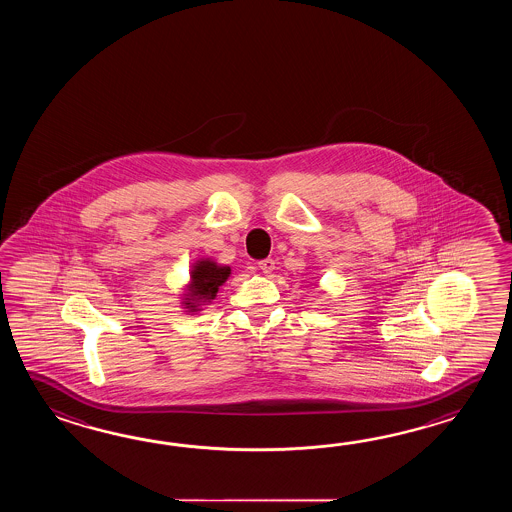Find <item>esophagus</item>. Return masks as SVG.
I'll use <instances>...</instances> for the list:
<instances>
[{"label": "esophagus", "mask_w": 512, "mask_h": 512, "mask_svg": "<svg viewBox=\"0 0 512 512\" xmlns=\"http://www.w3.org/2000/svg\"><path fill=\"white\" fill-rule=\"evenodd\" d=\"M258 269H260L263 274H271V272L274 271V260L267 258V260L258 261Z\"/></svg>", "instance_id": "obj_1"}]
</instances>
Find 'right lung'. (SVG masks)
Masks as SVG:
<instances>
[{
    "instance_id": "obj_1",
    "label": "right lung",
    "mask_w": 512,
    "mask_h": 512,
    "mask_svg": "<svg viewBox=\"0 0 512 512\" xmlns=\"http://www.w3.org/2000/svg\"><path fill=\"white\" fill-rule=\"evenodd\" d=\"M192 280L188 285V294H185L183 304L188 307L190 313L199 311L201 305L207 304L216 298L218 289L227 282L230 276V267H221L218 263L210 260H199L194 269L190 272Z\"/></svg>"
}]
</instances>
